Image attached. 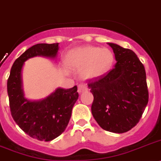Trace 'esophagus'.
<instances>
[{
    "label": "esophagus",
    "mask_w": 161,
    "mask_h": 161,
    "mask_svg": "<svg viewBox=\"0 0 161 161\" xmlns=\"http://www.w3.org/2000/svg\"><path fill=\"white\" fill-rule=\"evenodd\" d=\"M87 87H86L85 84H83V83H80V84L78 85V93H82L83 92L87 91Z\"/></svg>",
    "instance_id": "esophagus-1"
}]
</instances>
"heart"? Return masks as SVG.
<instances>
[{"label":"heart","instance_id":"1","mask_svg":"<svg viewBox=\"0 0 161 161\" xmlns=\"http://www.w3.org/2000/svg\"><path fill=\"white\" fill-rule=\"evenodd\" d=\"M67 61L74 69H83V78H99L110 69L114 63V54L106 48L87 46L71 51Z\"/></svg>","mask_w":161,"mask_h":161}]
</instances>
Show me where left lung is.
Returning a JSON list of instances; mask_svg holds the SVG:
<instances>
[{"label": "left lung", "instance_id": "8db88e82", "mask_svg": "<svg viewBox=\"0 0 161 161\" xmlns=\"http://www.w3.org/2000/svg\"><path fill=\"white\" fill-rule=\"evenodd\" d=\"M116 64L107 74L87 83L94 100L92 113L100 126L123 133L137 125L148 103L144 65L132 50L108 43Z\"/></svg>", "mask_w": 161, "mask_h": 161}]
</instances>
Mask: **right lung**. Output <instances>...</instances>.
Segmentation results:
<instances>
[{"instance_id":"1","label":"right lung","mask_w":161,"mask_h":161,"mask_svg":"<svg viewBox=\"0 0 161 161\" xmlns=\"http://www.w3.org/2000/svg\"><path fill=\"white\" fill-rule=\"evenodd\" d=\"M58 46L59 43H39L28 48L14 62L7 80L12 117L24 133L39 141H51L65 130L74 105L78 98V87L57 88L45 99L29 101L24 97L21 70L24 63L29 58L37 55L55 57Z\"/></svg>"}]
</instances>
